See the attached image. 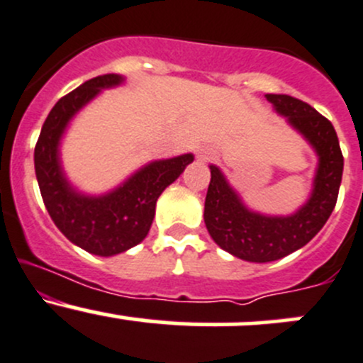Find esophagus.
Instances as JSON below:
<instances>
[{"instance_id": "esophagus-1", "label": "esophagus", "mask_w": 363, "mask_h": 363, "mask_svg": "<svg viewBox=\"0 0 363 363\" xmlns=\"http://www.w3.org/2000/svg\"><path fill=\"white\" fill-rule=\"evenodd\" d=\"M213 156H216V152L212 150H207V147H201V150L198 151V158H200L201 162H208V160H212Z\"/></svg>"}]
</instances>
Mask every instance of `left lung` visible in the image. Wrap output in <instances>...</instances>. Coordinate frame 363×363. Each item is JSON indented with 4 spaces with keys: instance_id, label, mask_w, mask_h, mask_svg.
I'll use <instances>...</instances> for the list:
<instances>
[{
    "instance_id": "left-lung-1",
    "label": "left lung",
    "mask_w": 363,
    "mask_h": 363,
    "mask_svg": "<svg viewBox=\"0 0 363 363\" xmlns=\"http://www.w3.org/2000/svg\"><path fill=\"white\" fill-rule=\"evenodd\" d=\"M274 111L287 118L318 155L310 200L292 216H264L240 200L224 174L211 165V184L205 198V226L213 242L235 257L250 262H272L292 254L323 228L337 201L342 158L333 123L310 104L291 95L268 94Z\"/></svg>"
}]
</instances>
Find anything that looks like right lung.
<instances>
[{
	"instance_id": "1",
	"label": "right lung",
	"mask_w": 363,
	"mask_h": 363,
	"mask_svg": "<svg viewBox=\"0 0 363 363\" xmlns=\"http://www.w3.org/2000/svg\"><path fill=\"white\" fill-rule=\"evenodd\" d=\"M120 83H123L120 74H102L59 99L34 147V170L52 220L69 242L102 257L121 254L146 238L158 196L194 160L191 152L156 160L101 196L82 194L72 188L60 165V139L83 106L101 90Z\"/></svg>"
}]
</instances>
